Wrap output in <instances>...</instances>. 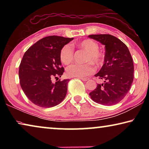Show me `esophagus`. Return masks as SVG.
<instances>
[{"label": "esophagus", "instance_id": "1", "mask_svg": "<svg viewBox=\"0 0 149 149\" xmlns=\"http://www.w3.org/2000/svg\"><path fill=\"white\" fill-rule=\"evenodd\" d=\"M79 79H81L83 81H88V79H89V78L88 77H85V78H83V77H79Z\"/></svg>", "mask_w": 149, "mask_h": 149}]
</instances>
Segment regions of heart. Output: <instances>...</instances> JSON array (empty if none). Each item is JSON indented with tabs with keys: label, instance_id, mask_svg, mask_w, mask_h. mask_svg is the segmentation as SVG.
Listing matches in <instances>:
<instances>
[{
	"label": "heart",
	"instance_id": "b5f03b06",
	"mask_svg": "<svg viewBox=\"0 0 149 149\" xmlns=\"http://www.w3.org/2000/svg\"><path fill=\"white\" fill-rule=\"evenodd\" d=\"M77 46L81 49L87 52L85 58V62H90L99 66L103 62L104 55L99 51V45L97 42L92 39H85L79 42ZM60 57L61 62L65 65L71 64L74 59V47L72 45L67 44L62 47L60 50ZM95 71V69L91 63L85 64H72L68 67L66 74L71 77H83L91 74Z\"/></svg>",
	"mask_w": 149,
	"mask_h": 149
}]
</instances>
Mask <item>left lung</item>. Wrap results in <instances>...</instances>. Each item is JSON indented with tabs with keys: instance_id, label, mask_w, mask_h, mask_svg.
Returning <instances> with one entry per match:
<instances>
[{
	"instance_id": "obj_1",
	"label": "left lung",
	"mask_w": 149,
	"mask_h": 149,
	"mask_svg": "<svg viewBox=\"0 0 149 149\" xmlns=\"http://www.w3.org/2000/svg\"><path fill=\"white\" fill-rule=\"evenodd\" d=\"M91 39L105 46L104 64L96 77L104 81L89 93L93 101L102 105L117 104L125 97L133 81V59L127 47L108 34L90 35Z\"/></svg>"
}]
</instances>
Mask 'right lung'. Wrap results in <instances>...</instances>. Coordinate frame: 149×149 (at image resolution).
<instances>
[{
	"instance_id": "1",
	"label": "right lung",
	"mask_w": 149,
	"mask_h": 149,
	"mask_svg": "<svg viewBox=\"0 0 149 149\" xmlns=\"http://www.w3.org/2000/svg\"><path fill=\"white\" fill-rule=\"evenodd\" d=\"M74 38L60 36L44 37L25 52L19 68L20 85L35 105L50 108L60 104L66 96L69 79L53 84L52 78L61 77L60 50Z\"/></svg>"
}]
</instances>
